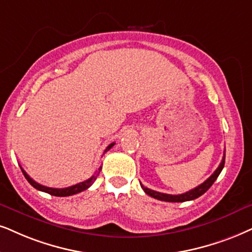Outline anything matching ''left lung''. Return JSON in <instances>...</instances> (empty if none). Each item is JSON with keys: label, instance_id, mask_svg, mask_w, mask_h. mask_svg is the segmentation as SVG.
<instances>
[{"label": "left lung", "instance_id": "obj_1", "mask_svg": "<svg viewBox=\"0 0 252 252\" xmlns=\"http://www.w3.org/2000/svg\"><path fill=\"white\" fill-rule=\"evenodd\" d=\"M224 160H225V151L223 154V158H222V161L220 163L219 167L216 168L214 173L212 174L211 177L207 179L205 183H202L201 185L195 187V189L189 190V192L183 193V194H178V195H172V194H165V193H160V192H156V190H152L148 189V187H144L141 184L142 189L144 192L148 194V195L155 197V199L160 200V201H166V202H185V201H190V200L196 199V197L201 196L202 194H205L207 190L211 189V186L214 184V181L218 179V177L221 173V171L223 170L224 166Z\"/></svg>", "mask_w": 252, "mask_h": 252}]
</instances>
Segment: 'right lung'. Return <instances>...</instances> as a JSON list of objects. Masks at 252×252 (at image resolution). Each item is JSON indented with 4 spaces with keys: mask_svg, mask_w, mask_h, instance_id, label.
Segmentation results:
<instances>
[{
    "mask_svg": "<svg viewBox=\"0 0 252 252\" xmlns=\"http://www.w3.org/2000/svg\"><path fill=\"white\" fill-rule=\"evenodd\" d=\"M114 145H115V143H111V144L108 145L107 149L104 150V152L109 151V150H110L111 148H113ZM101 168H102V167L100 166V168H98V170L94 173V176H92L91 178H89V179L82 181V183H79V184H76V185H73V186L66 187V189H52V187L43 186V185L38 184V183H36V181H34L33 179H31V178L29 177V174H28L27 172H25L22 167H21V170H22V172H23L25 179H27V180L29 181V184H30L31 186H33L36 189L41 190V192L49 193V194H51V195H55V196H69V195H73V194L80 193V192H82V190L89 189V187H91L92 185L94 184V181L96 180V178H97V176H98V173H100Z\"/></svg>",
    "mask_w": 252,
    "mask_h": 252,
    "instance_id": "obj_1",
    "label": "right lung"
}]
</instances>
